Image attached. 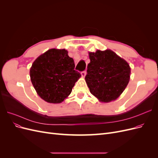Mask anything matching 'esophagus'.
<instances>
[{
	"mask_svg": "<svg viewBox=\"0 0 158 158\" xmlns=\"http://www.w3.org/2000/svg\"><path fill=\"white\" fill-rule=\"evenodd\" d=\"M85 74H86V71H85V70H84V71L82 72V73H81V75H82V77H84Z\"/></svg>",
	"mask_w": 158,
	"mask_h": 158,
	"instance_id": "esophagus-1",
	"label": "esophagus"
}]
</instances>
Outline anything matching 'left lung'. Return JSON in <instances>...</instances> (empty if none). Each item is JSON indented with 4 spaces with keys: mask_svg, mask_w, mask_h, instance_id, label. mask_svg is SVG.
Listing matches in <instances>:
<instances>
[{
    "mask_svg": "<svg viewBox=\"0 0 158 158\" xmlns=\"http://www.w3.org/2000/svg\"><path fill=\"white\" fill-rule=\"evenodd\" d=\"M89 56L85 79L91 94L102 102L115 100L130 80L127 62L111 50L89 52Z\"/></svg>",
    "mask_w": 158,
    "mask_h": 158,
    "instance_id": "8db88e82",
    "label": "left lung"
}]
</instances>
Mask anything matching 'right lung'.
<instances>
[{
    "label": "right lung",
    "instance_id": "add662e5",
    "mask_svg": "<svg viewBox=\"0 0 158 158\" xmlns=\"http://www.w3.org/2000/svg\"><path fill=\"white\" fill-rule=\"evenodd\" d=\"M65 49H51L40 55L30 69V78L37 94L45 102L59 103L70 94L81 76Z\"/></svg>",
    "mask_w": 158,
    "mask_h": 158
}]
</instances>
